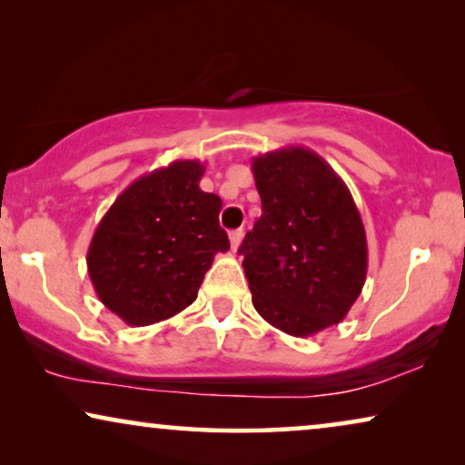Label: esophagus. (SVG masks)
Returning <instances> with one entry per match:
<instances>
[{
  "label": "esophagus",
  "mask_w": 465,
  "mask_h": 465,
  "mask_svg": "<svg viewBox=\"0 0 465 465\" xmlns=\"http://www.w3.org/2000/svg\"><path fill=\"white\" fill-rule=\"evenodd\" d=\"M241 241H243V228H237V231H231V245H232L234 252L239 250Z\"/></svg>",
  "instance_id": "esophagus-1"
}]
</instances>
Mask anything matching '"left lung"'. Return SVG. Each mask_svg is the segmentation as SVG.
I'll return each mask as SVG.
<instances>
[{"label": "left lung", "instance_id": "left-lung-1", "mask_svg": "<svg viewBox=\"0 0 465 465\" xmlns=\"http://www.w3.org/2000/svg\"><path fill=\"white\" fill-rule=\"evenodd\" d=\"M252 171L262 215L239 247L252 302L282 332L313 336L345 320L364 288L360 212L345 182L309 148L256 156Z\"/></svg>", "mask_w": 465, "mask_h": 465}]
</instances>
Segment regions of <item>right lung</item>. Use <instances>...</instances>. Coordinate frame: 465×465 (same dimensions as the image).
Returning a JSON list of instances; mask_svg holds the SVG:
<instances>
[{"mask_svg":"<svg viewBox=\"0 0 465 465\" xmlns=\"http://www.w3.org/2000/svg\"><path fill=\"white\" fill-rule=\"evenodd\" d=\"M205 167L175 161L145 173L114 201L88 247V275L99 301L129 326L169 320L193 304L218 252L222 199L203 193Z\"/></svg>","mask_w":465,"mask_h":465,"instance_id":"1","label":"right lung"}]
</instances>
